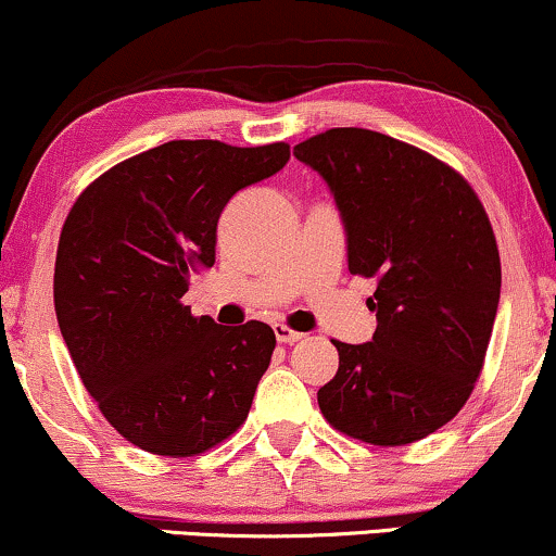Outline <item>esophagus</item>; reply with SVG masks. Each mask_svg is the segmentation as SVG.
<instances>
[{"label": "esophagus", "mask_w": 556, "mask_h": 556, "mask_svg": "<svg viewBox=\"0 0 556 556\" xmlns=\"http://www.w3.org/2000/svg\"><path fill=\"white\" fill-rule=\"evenodd\" d=\"M274 336H277L279 343H298L305 339V333H300V330H292L290 326H285V323H277L274 326Z\"/></svg>", "instance_id": "34e87169"}]
</instances>
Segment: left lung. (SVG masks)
<instances>
[{"label":"left lung","mask_w":556,"mask_h":556,"mask_svg":"<svg viewBox=\"0 0 556 556\" xmlns=\"http://www.w3.org/2000/svg\"><path fill=\"white\" fill-rule=\"evenodd\" d=\"M294 156L336 197L349 271L377 279V330L369 343L333 341L323 418L364 444L426 439L465 407L493 336L501 254L490 217L456 168L384 132L330 128Z\"/></svg>","instance_id":"obj_1"}]
</instances>
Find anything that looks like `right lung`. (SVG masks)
<instances>
[{
    "mask_svg": "<svg viewBox=\"0 0 556 556\" xmlns=\"http://www.w3.org/2000/svg\"><path fill=\"white\" fill-rule=\"evenodd\" d=\"M287 161V143L168 140L76 197L55 251V318L84 388L132 446L197 456L249 418L274 330L217 326L181 298L189 274L215 264L230 197Z\"/></svg>",
    "mask_w": 556,
    "mask_h": 556,
    "instance_id": "right-lung-1",
    "label": "right lung"
}]
</instances>
